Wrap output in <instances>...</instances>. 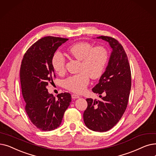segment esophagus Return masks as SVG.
<instances>
[{"label":"esophagus","instance_id":"34e87169","mask_svg":"<svg viewBox=\"0 0 156 156\" xmlns=\"http://www.w3.org/2000/svg\"><path fill=\"white\" fill-rule=\"evenodd\" d=\"M71 97H72V99H78L80 98L79 96H78V95H76V94H72Z\"/></svg>","mask_w":156,"mask_h":156}]
</instances>
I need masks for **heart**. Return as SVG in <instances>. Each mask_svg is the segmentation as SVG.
<instances>
[{"instance_id": "heart-1", "label": "heart", "mask_w": 156, "mask_h": 156, "mask_svg": "<svg viewBox=\"0 0 156 156\" xmlns=\"http://www.w3.org/2000/svg\"><path fill=\"white\" fill-rule=\"evenodd\" d=\"M69 55L81 61L80 73L67 77L64 81L66 89L71 92L81 94L85 91L92 79L99 78L103 73L108 62V52L103 46L94 47L86 42H80L69 47ZM52 66L58 73L62 74L66 70V58L63 54L57 51L52 57Z\"/></svg>"}]
</instances>
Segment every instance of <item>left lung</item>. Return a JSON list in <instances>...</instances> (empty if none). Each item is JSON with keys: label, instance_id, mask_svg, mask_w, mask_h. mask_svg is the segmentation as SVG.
Returning a JSON list of instances; mask_svg holds the SVG:
<instances>
[{"label": "left lung", "instance_id": "obj_1", "mask_svg": "<svg viewBox=\"0 0 156 156\" xmlns=\"http://www.w3.org/2000/svg\"><path fill=\"white\" fill-rule=\"evenodd\" d=\"M96 38L108 42L112 51L105 73L92 89L93 92L99 94L101 100L86 99L88 106L83 113V120L89 129L105 132L117 124L126 111L131 74L127 55L118 41L103 36Z\"/></svg>", "mask_w": 156, "mask_h": 156}]
</instances>
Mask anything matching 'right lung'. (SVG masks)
I'll list each match as a JSON object with an SVG mask.
<instances>
[{
  "label": "right lung",
  "mask_w": 156,
  "mask_h": 156,
  "mask_svg": "<svg viewBox=\"0 0 156 156\" xmlns=\"http://www.w3.org/2000/svg\"><path fill=\"white\" fill-rule=\"evenodd\" d=\"M68 39L47 36L32 44L23 56L20 67V82L25 102V111L40 130L52 131L60 126L71 96L64 92L57 98L46 89L55 76L52 57Z\"/></svg>",
  "instance_id": "1"
}]
</instances>
